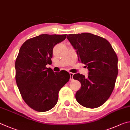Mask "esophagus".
I'll list each match as a JSON object with an SVG mask.
<instances>
[{
    "mask_svg": "<svg viewBox=\"0 0 130 130\" xmlns=\"http://www.w3.org/2000/svg\"><path fill=\"white\" fill-rule=\"evenodd\" d=\"M73 75H74V73H72V72H70V79L71 80H73Z\"/></svg>",
    "mask_w": 130,
    "mask_h": 130,
    "instance_id": "1",
    "label": "esophagus"
}]
</instances>
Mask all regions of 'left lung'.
<instances>
[{
	"label": "left lung",
	"instance_id": "left-lung-1",
	"mask_svg": "<svg viewBox=\"0 0 130 130\" xmlns=\"http://www.w3.org/2000/svg\"><path fill=\"white\" fill-rule=\"evenodd\" d=\"M67 38L76 50L78 60L88 70L87 78L80 74L73 76L81 83L76 101L85 107H98L107 101L114 88L118 73L117 54L106 39L94 34H69Z\"/></svg>",
	"mask_w": 130,
	"mask_h": 130
}]
</instances>
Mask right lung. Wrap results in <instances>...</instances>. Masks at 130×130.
<instances>
[{"instance_id":"1","label":"right lung","mask_w":130,"mask_h":130,"mask_svg":"<svg viewBox=\"0 0 130 130\" xmlns=\"http://www.w3.org/2000/svg\"><path fill=\"white\" fill-rule=\"evenodd\" d=\"M67 35L42 34L27 40L15 61V79L23 99L29 107L45 112L56 105L60 90L70 79L67 71L54 72L52 63L55 45Z\"/></svg>"}]
</instances>
